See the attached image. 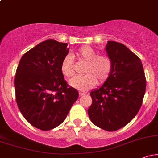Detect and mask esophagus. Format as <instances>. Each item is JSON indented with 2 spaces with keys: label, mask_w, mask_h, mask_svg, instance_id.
I'll use <instances>...</instances> for the list:
<instances>
[{
  "label": "esophagus",
  "mask_w": 158,
  "mask_h": 158,
  "mask_svg": "<svg viewBox=\"0 0 158 158\" xmlns=\"http://www.w3.org/2000/svg\"><path fill=\"white\" fill-rule=\"evenodd\" d=\"M79 96H84V95H85V94H86V92L79 91Z\"/></svg>",
  "instance_id": "1"
}]
</instances>
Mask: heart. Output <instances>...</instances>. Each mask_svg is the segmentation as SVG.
<instances>
[{
  "label": "heart",
  "mask_w": 158,
  "mask_h": 158,
  "mask_svg": "<svg viewBox=\"0 0 158 158\" xmlns=\"http://www.w3.org/2000/svg\"><path fill=\"white\" fill-rule=\"evenodd\" d=\"M78 59L87 61L84 69L85 75L77 76L70 79V86L81 90H87L96 85L102 83L109 77L113 68L110 57L106 55H97V52L90 46H83L76 53ZM61 71L64 77L70 78L74 75L71 58L65 56L61 61Z\"/></svg>",
  "instance_id": "obj_1"
}]
</instances>
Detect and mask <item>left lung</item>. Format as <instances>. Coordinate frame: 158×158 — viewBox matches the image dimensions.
<instances>
[{
  "label": "left lung",
  "mask_w": 158,
  "mask_h": 158,
  "mask_svg": "<svg viewBox=\"0 0 158 158\" xmlns=\"http://www.w3.org/2000/svg\"><path fill=\"white\" fill-rule=\"evenodd\" d=\"M113 63L109 77L90 94L88 113L95 126L108 131L124 127L138 113L146 91L142 62L126 46L108 41L106 47Z\"/></svg>",
  "instance_id": "8db88e82"
}]
</instances>
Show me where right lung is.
<instances>
[{"instance_id": "add662e5", "label": "right lung", "mask_w": 158, "mask_h": 158, "mask_svg": "<svg viewBox=\"0 0 158 158\" xmlns=\"http://www.w3.org/2000/svg\"><path fill=\"white\" fill-rule=\"evenodd\" d=\"M67 43L47 40L21 57L14 80L16 102L27 122L48 131L63 123L79 97L61 71Z\"/></svg>"}]
</instances>
